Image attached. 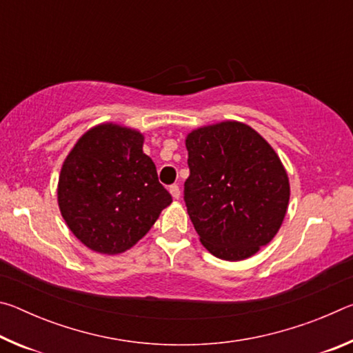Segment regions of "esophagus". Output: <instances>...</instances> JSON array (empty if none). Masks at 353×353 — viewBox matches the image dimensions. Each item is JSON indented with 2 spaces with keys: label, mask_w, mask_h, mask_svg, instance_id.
<instances>
[{
  "label": "esophagus",
  "mask_w": 353,
  "mask_h": 353,
  "mask_svg": "<svg viewBox=\"0 0 353 353\" xmlns=\"http://www.w3.org/2000/svg\"><path fill=\"white\" fill-rule=\"evenodd\" d=\"M170 193H171V196H172V198H174V199L181 198V188H179L177 185H171V187H170Z\"/></svg>",
  "instance_id": "34e87169"
}]
</instances>
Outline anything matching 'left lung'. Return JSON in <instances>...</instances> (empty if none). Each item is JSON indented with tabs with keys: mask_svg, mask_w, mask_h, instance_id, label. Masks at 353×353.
Returning <instances> with one entry per match:
<instances>
[{
	"mask_svg": "<svg viewBox=\"0 0 353 353\" xmlns=\"http://www.w3.org/2000/svg\"><path fill=\"white\" fill-rule=\"evenodd\" d=\"M185 204L208 252L241 261L266 246L285 219L290 179L274 148L248 124L219 121L185 137Z\"/></svg>",
	"mask_w": 353,
	"mask_h": 353,
	"instance_id": "1",
	"label": "left lung"
}]
</instances>
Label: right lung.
Listing matches in <instances>:
<instances>
[{"instance_id":"add662e5","label":"right lung","mask_w":353,"mask_h":353,"mask_svg":"<svg viewBox=\"0 0 353 353\" xmlns=\"http://www.w3.org/2000/svg\"><path fill=\"white\" fill-rule=\"evenodd\" d=\"M143 143L140 130L107 121L81 135L63 160L59 210L71 234L93 252H126L172 202Z\"/></svg>"}]
</instances>
